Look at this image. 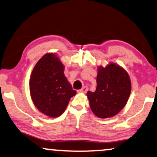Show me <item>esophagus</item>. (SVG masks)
<instances>
[{"mask_svg":"<svg viewBox=\"0 0 157 157\" xmlns=\"http://www.w3.org/2000/svg\"><path fill=\"white\" fill-rule=\"evenodd\" d=\"M87 91H88V87L86 86H83L81 90H78V92H80V93H86Z\"/></svg>","mask_w":157,"mask_h":157,"instance_id":"esophagus-1","label":"esophagus"}]
</instances>
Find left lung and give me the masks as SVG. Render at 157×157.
<instances>
[{
	"instance_id": "1",
	"label": "left lung",
	"mask_w": 157,
	"mask_h": 157,
	"mask_svg": "<svg viewBox=\"0 0 157 157\" xmlns=\"http://www.w3.org/2000/svg\"><path fill=\"white\" fill-rule=\"evenodd\" d=\"M98 71L96 90L88 91L86 94L94 114L105 119L117 115L127 104L131 82L127 71L115 63L99 66Z\"/></svg>"
}]
</instances>
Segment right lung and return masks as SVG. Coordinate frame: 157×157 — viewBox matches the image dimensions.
I'll return each instance as SVG.
<instances>
[{
	"instance_id": "right-lung-1",
	"label": "right lung",
	"mask_w": 157,
	"mask_h": 157,
	"mask_svg": "<svg viewBox=\"0 0 157 157\" xmlns=\"http://www.w3.org/2000/svg\"><path fill=\"white\" fill-rule=\"evenodd\" d=\"M63 64L54 53L44 55L33 70L30 92L35 106L49 117H58L76 94L64 74Z\"/></svg>"
}]
</instances>
